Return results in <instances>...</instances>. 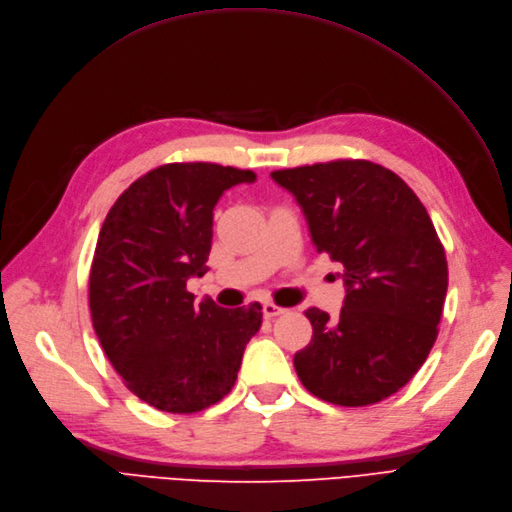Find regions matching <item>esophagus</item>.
I'll return each instance as SVG.
<instances>
[{
	"instance_id": "34e87169",
	"label": "esophagus",
	"mask_w": 512,
	"mask_h": 512,
	"mask_svg": "<svg viewBox=\"0 0 512 512\" xmlns=\"http://www.w3.org/2000/svg\"><path fill=\"white\" fill-rule=\"evenodd\" d=\"M283 313H285V309H281V306H277V304H273V302H264V304H262V315H264V319H273V317L283 315Z\"/></svg>"
}]
</instances>
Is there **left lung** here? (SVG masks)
Wrapping results in <instances>:
<instances>
[{"mask_svg": "<svg viewBox=\"0 0 512 512\" xmlns=\"http://www.w3.org/2000/svg\"><path fill=\"white\" fill-rule=\"evenodd\" d=\"M309 222L317 252L340 262L344 306L332 319L309 309V346L294 355L315 397L363 407L410 382L437 340L447 260L422 201L391 170L336 159L271 172Z\"/></svg>", "mask_w": 512, "mask_h": 512, "instance_id": "8db88e82", "label": "left lung"}]
</instances>
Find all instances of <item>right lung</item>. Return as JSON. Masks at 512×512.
<instances>
[{
    "mask_svg": "<svg viewBox=\"0 0 512 512\" xmlns=\"http://www.w3.org/2000/svg\"><path fill=\"white\" fill-rule=\"evenodd\" d=\"M252 170L208 161L166 163L117 197L96 241L90 313L102 351L130 391L159 412L195 414L231 393L262 306L195 304L220 195Z\"/></svg>",
    "mask_w": 512,
    "mask_h": 512,
    "instance_id": "1",
    "label": "right lung"
}]
</instances>
